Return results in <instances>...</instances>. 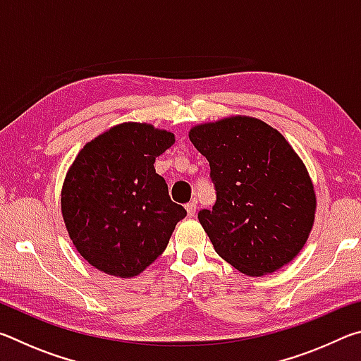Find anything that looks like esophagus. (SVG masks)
Here are the masks:
<instances>
[{
	"label": "esophagus",
	"instance_id": "esophagus-1",
	"mask_svg": "<svg viewBox=\"0 0 361 361\" xmlns=\"http://www.w3.org/2000/svg\"><path fill=\"white\" fill-rule=\"evenodd\" d=\"M185 207H186L188 216H194L195 215V210H197V202H195V200H191V202H188Z\"/></svg>",
	"mask_w": 361,
	"mask_h": 361
}]
</instances>
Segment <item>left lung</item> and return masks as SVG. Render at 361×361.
Here are the masks:
<instances>
[{"mask_svg":"<svg viewBox=\"0 0 361 361\" xmlns=\"http://www.w3.org/2000/svg\"><path fill=\"white\" fill-rule=\"evenodd\" d=\"M189 140L210 164L216 200L197 218L216 253L253 277L290 262L312 229L315 192L282 133L237 116L194 127Z\"/></svg>","mask_w":361,"mask_h":361,"instance_id":"8db88e82","label":"left lung"}]
</instances>
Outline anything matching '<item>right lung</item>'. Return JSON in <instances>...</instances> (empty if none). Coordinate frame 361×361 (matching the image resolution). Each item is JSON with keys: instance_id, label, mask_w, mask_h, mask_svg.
Returning a JSON list of instances; mask_svg holds the SVG:
<instances>
[{"instance_id": "right-lung-1", "label": "right lung", "mask_w": 361, "mask_h": 361, "mask_svg": "<svg viewBox=\"0 0 361 361\" xmlns=\"http://www.w3.org/2000/svg\"><path fill=\"white\" fill-rule=\"evenodd\" d=\"M173 142V133L126 122L79 151L63 183L62 213L76 250L99 271L138 276L186 216L154 169Z\"/></svg>"}]
</instances>
